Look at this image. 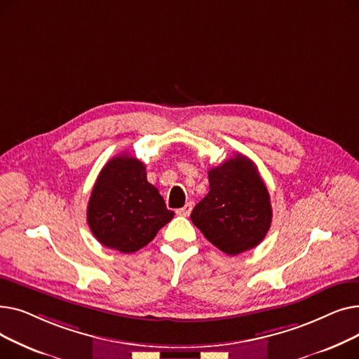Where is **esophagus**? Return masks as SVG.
<instances>
[{
  "label": "esophagus",
  "instance_id": "1",
  "mask_svg": "<svg viewBox=\"0 0 359 359\" xmlns=\"http://www.w3.org/2000/svg\"><path fill=\"white\" fill-rule=\"evenodd\" d=\"M191 212H192V203H186V205L183 206V208H179V210L176 211V214L180 215V217H189Z\"/></svg>",
  "mask_w": 359,
  "mask_h": 359
}]
</instances>
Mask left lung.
Masks as SVG:
<instances>
[{
    "instance_id": "1",
    "label": "left lung",
    "mask_w": 359,
    "mask_h": 359,
    "mask_svg": "<svg viewBox=\"0 0 359 359\" xmlns=\"http://www.w3.org/2000/svg\"><path fill=\"white\" fill-rule=\"evenodd\" d=\"M210 192L191 219L215 248L230 256L248 252L265 238L272 222L266 184L257 167L241 154L208 172Z\"/></svg>"
}]
</instances>
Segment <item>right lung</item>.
Masks as SVG:
<instances>
[{
	"mask_svg": "<svg viewBox=\"0 0 359 359\" xmlns=\"http://www.w3.org/2000/svg\"><path fill=\"white\" fill-rule=\"evenodd\" d=\"M145 165L123 153L102 168L87 206L88 227L103 246L134 253L153 240L173 218Z\"/></svg>",
	"mask_w": 359,
	"mask_h": 359,
	"instance_id": "right-lung-1",
	"label": "right lung"
}]
</instances>
